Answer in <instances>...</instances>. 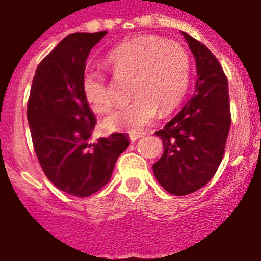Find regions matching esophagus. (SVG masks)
<instances>
[{"mask_svg": "<svg viewBox=\"0 0 261 261\" xmlns=\"http://www.w3.org/2000/svg\"><path fill=\"white\" fill-rule=\"evenodd\" d=\"M143 134L142 133H137V134H131L130 135V139H131V142H135V141H138L139 138H142Z\"/></svg>", "mask_w": 261, "mask_h": 261, "instance_id": "esophagus-1", "label": "esophagus"}]
</instances>
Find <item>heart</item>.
<instances>
[{"label": "heart", "mask_w": 261, "mask_h": 261, "mask_svg": "<svg viewBox=\"0 0 261 261\" xmlns=\"http://www.w3.org/2000/svg\"><path fill=\"white\" fill-rule=\"evenodd\" d=\"M107 65L118 80H131L128 106L115 111L104 120L107 130L130 133L150 126L159 111L169 114L181 102L190 84V58L178 43L157 36H138L115 47ZM88 107L96 114L112 110L114 97L101 71L88 70L81 79Z\"/></svg>", "instance_id": "b5f03b06"}]
</instances>
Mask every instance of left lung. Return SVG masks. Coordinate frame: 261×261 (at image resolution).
I'll list each match as a JSON object with an SVG mask.
<instances>
[{
	"instance_id": "1",
	"label": "left lung",
	"mask_w": 261,
	"mask_h": 261,
	"mask_svg": "<svg viewBox=\"0 0 261 261\" xmlns=\"http://www.w3.org/2000/svg\"><path fill=\"white\" fill-rule=\"evenodd\" d=\"M195 59V94L163 130L164 154L153 165L159 182L176 196L210 181L225 153L231 115L229 85L221 63L203 43L182 32Z\"/></svg>"
}]
</instances>
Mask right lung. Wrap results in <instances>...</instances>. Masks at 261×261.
Listing matches in <instances>:
<instances>
[{
    "instance_id": "obj_1",
    "label": "right lung",
    "mask_w": 261,
    "mask_h": 261,
    "mask_svg": "<svg viewBox=\"0 0 261 261\" xmlns=\"http://www.w3.org/2000/svg\"><path fill=\"white\" fill-rule=\"evenodd\" d=\"M107 31L67 35L35 71L27 118L39 164L63 192L85 198L110 181L130 137L114 133L90 142L96 118L81 90L87 58Z\"/></svg>"
}]
</instances>
